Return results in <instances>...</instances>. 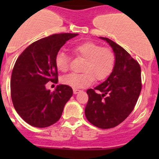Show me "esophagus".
I'll return each instance as SVG.
<instances>
[{
    "instance_id": "34e87169",
    "label": "esophagus",
    "mask_w": 159,
    "mask_h": 159,
    "mask_svg": "<svg viewBox=\"0 0 159 159\" xmlns=\"http://www.w3.org/2000/svg\"><path fill=\"white\" fill-rule=\"evenodd\" d=\"M80 90H78V89H74L73 90V92H74V94H78V93H79L80 92Z\"/></svg>"
}]
</instances>
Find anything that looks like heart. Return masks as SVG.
<instances>
[{
    "mask_svg": "<svg viewBox=\"0 0 159 159\" xmlns=\"http://www.w3.org/2000/svg\"><path fill=\"white\" fill-rule=\"evenodd\" d=\"M74 52L84 60L81 68L82 74H69L61 78L64 84L75 89H84L96 81L108 78L114 69L115 56L108 48H102L92 41L75 46ZM55 65L60 71L66 72L69 68V60L66 53L60 51L55 56Z\"/></svg>",
    "mask_w": 159,
    "mask_h": 159,
    "instance_id": "1",
    "label": "heart"
}]
</instances>
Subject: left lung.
I'll return each mask as SVG.
<instances>
[{
  "mask_svg": "<svg viewBox=\"0 0 159 159\" xmlns=\"http://www.w3.org/2000/svg\"><path fill=\"white\" fill-rule=\"evenodd\" d=\"M100 39L113 50L115 67L103 83L87 91L89 102L84 113L93 125L107 129L118 125L134 109L142 90V79L137 61L111 40Z\"/></svg>",
  "mask_w": 159,
  "mask_h": 159,
  "instance_id": "8db88e82",
  "label": "left lung"
}]
</instances>
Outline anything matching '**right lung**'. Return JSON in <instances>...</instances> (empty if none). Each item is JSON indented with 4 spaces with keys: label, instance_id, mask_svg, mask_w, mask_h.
I'll use <instances>...</instances> for the list:
<instances>
[{
    "label": "right lung",
    "instance_id": "add662e5",
    "mask_svg": "<svg viewBox=\"0 0 159 159\" xmlns=\"http://www.w3.org/2000/svg\"><path fill=\"white\" fill-rule=\"evenodd\" d=\"M77 35L56 34L38 40L16 61L11 79V99L17 114L31 126L45 128L57 122L72 96L73 90L66 84H59L51 91L46 84H57L56 54L67 41Z\"/></svg>",
    "mask_w": 159,
    "mask_h": 159
}]
</instances>
